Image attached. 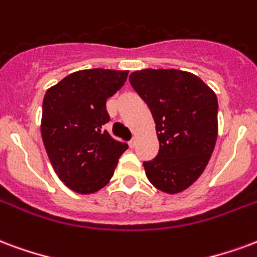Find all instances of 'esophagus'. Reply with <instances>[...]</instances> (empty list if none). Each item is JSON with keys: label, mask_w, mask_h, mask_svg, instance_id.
Instances as JSON below:
<instances>
[{"label": "esophagus", "mask_w": 257, "mask_h": 257, "mask_svg": "<svg viewBox=\"0 0 257 257\" xmlns=\"http://www.w3.org/2000/svg\"><path fill=\"white\" fill-rule=\"evenodd\" d=\"M128 145H130V148H134L137 145V137H133L130 140V142H128Z\"/></svg>", "instance_id": "esophagus-1"}]
</instances>
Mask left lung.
I'll use <instances>...</instances> for the list:
<instances>
[{"instance_id":"obj_1","label":"left lung","mask_w":257,"mask_h":257,"mask_svg":"<svg viewBox=\"0 0 257 257\" xmlns=\"http://www.w3.org/2000/svg\"><path fill=\"white\" fill-rule=\"evenodd\" d=\"M128 80L149 106L160 144L157 156L144 162L148 179L162 192H182L203 174L216 144V94L179 69H141Z\"/></svg>"}]
</instances>
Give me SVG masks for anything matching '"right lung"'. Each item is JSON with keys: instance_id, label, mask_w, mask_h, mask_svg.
Segmentation results:
<instances>
[{"instance_id": "add662e5", "label": "right lung", "mask_w": 257, "mask_h": 257, "mask_svg": "<svg viewBox=\"0 0 257 257\" xmlns=\"http://www.w3.org/2000/svg\"><path fill=\"white\" fill-rule=\"evenodd\" d=\"M128 71L83 69L65 76L44 97L41 133L54 172L74 192L104 188L128 145L104 130L106 100L124 85Z\"/></svg>"}]
</instances>
